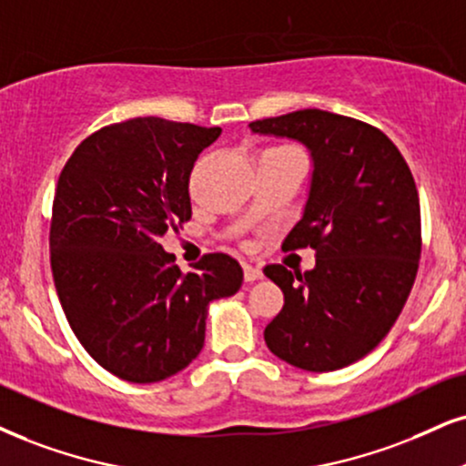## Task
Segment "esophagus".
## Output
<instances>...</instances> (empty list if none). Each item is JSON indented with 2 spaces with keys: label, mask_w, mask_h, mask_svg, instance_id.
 Segmentation results:
<instances>
[{
  "label": "esophagus",
  "mask_w": 466,
  "mask_h": 466,
  "mask_svg": "<svg viewBox=\"0 0 466 466\" xmlns=\"http://www.w3.org/2000/svg\"><path fill=\"white\" fill-rule=\"evenodd\" d=\"M244 279H246V283H252V280H259V279H263L261 268L250 266V263H244Z\"/></svg>",
  "instance_id": "1"
}]
</instances>
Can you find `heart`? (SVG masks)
I'll use <instances>...</instances> for the list:
<instances>
[{
    "label": "heart",
    "instance_id": "1",
    "mask_svg": "<svg viewBox=\"0 0 466 466\" xmlns=\"http://www.w3.org/2000/svg\"><path fill=\"white\" fill-rule=\"evenodd\" d=\"M266 151H287V147H272V148H266Z\"/></svg>",
    "mask_w": 466,
    "mask_h": 466
}]
</instances>
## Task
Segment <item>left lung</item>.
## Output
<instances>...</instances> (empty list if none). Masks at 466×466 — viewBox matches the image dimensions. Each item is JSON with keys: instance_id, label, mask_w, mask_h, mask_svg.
I'll return each instance as SVG.
<instances>
[{"instance_id": "left-lung-1", "label": "left lung", "mask_w": 466, "mask_h": 466, "mask_svg": "<svg viewBox=\"0 0 466 466\" xmlns=\"http://www.w3.org/2000/svg\"><path fill=\"white\" fill-rule=\"evenodd\" d=\"M311 151L302 220L283 248H313L315 268L263 274L285 304L266 326L268 348L307 371H335L370 354L400 318L421 257V211L412 172L380 129L341 114L298 110L250 123Z\"/></svg>"}]
</instances>
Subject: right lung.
<instances>
[{
  "mask_svg": "<svg viewBox=\"0 0 466 466\" xmlns=\"http://www.w3.org/2000/svg\"><path fill=\"white\" fill-rule=\"evenodd\" d=\"M220 127L145 116L107 125L75 148L57 179L49 252L75 337L103 370L159 382L197 359L209 302L244 272L224 252L183 274L159 238L192 218L189 172Z\"/></svg>",
  "mask_w": 466,
  "mask_h": 466,
  "instance_id": "right-lung-1",
  "label": "right lung"
}]
</instances>
